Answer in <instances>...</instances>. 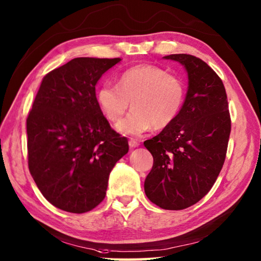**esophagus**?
<instances>
[{
	"mask_svg": "<svg viewBox=\"0 0 261 261\" xmlns=\"http://www.w3.org/2000/svg\"><path fill=\"white\" fill-rule=\"evenodd\" d=\"M140 144L138 143V141L137 140H129V146L131 147V148H136V147H138Z\"/></svg>",
	"mask_w": 261,
	"mask_h": 261,
	"instance_id": "34e87169",
	"label": "esophagus"
}]
</instances>
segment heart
I'll return each instance as SVG.
<instances>
[{"label":"heart","mask_w":261,"mask_h":261,"mask_svg":"<svg viewBox=\"0 0 261 261\" xmlns=\"http://www.w3.org/2000/svg\"><path fill=\"white\" fill-rule=\"evenodd\" d=\"M181 80L154 65H137L118 77L117 85L103 84L97 91V102L111 122L121 120L132 101L135 110L116 125L121 134L139 137L151 125L162 129L171 124L185 101Z\"/></svg>","instance_id":"b5f03b06"}]
</instances>
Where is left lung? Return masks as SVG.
<instances>
[{
	"mask_svg": "<svg viewBox=\"0 0 261 261\" xmlns=\"http://www.w3.org/2000/svg\"><path fill=\"white\" fill-rule=\"evenodd\" d=\"M185 66L188 90L171 124L144 145L154 163L145 180L150 202L165 210H182L204 197L224 165L230 115L221 79L195 56H165Z\"/></svg>",
	"mask_w": 261,
	"mask_h": 261,
	"instance_id": "1",
	"label": "left lung"
}]
</instances>
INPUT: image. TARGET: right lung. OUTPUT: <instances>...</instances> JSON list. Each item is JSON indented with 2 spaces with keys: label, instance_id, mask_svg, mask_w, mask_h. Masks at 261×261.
Segmentation results:
<instances>
[{
  "label": "right lung",
  "instance_id": "add662e5",
  "mask_svg": "<svg viewBox=\"0 0 261 261\" xmlns=\"http://www.w3.org/2000/svg\"><path fill=\"white\" fill-rule=\"evenodd\" d=\"M121 58H75L42 80L28 114V168L46 200L84 213L100 204L112 169L129 150L99 108L96 84Z\"/></svg>",
  "mask_w": 261,
  "mask_h": 261
}]
</instances>
